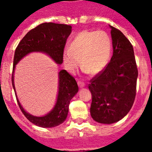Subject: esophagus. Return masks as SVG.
Wrapping results in <instances>:
<instances>
[{
  "instance_id": "esophagus-1",
  "label": "esophagus",
  "mask_w": 152,
  "mask_h": 152,
  "mask_svg": "<svg viewBox=\"0 0 152 152\" xmlns=\"http://www.w3.org/2000/svg\"><path fill=\"white\" fill-rule=\"evenodd\" d=\"M78 85H79V87H84L85 86V82H82V81H78Z\"/></svg>"
}]
</instances>
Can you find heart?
Here are the masks:
<instances>
[{
  "mask_svg": "<svg viewBox=\"0 0 152 152\" xmlns=\"http://www.w3.org/2000/svg\"><path fill=\"white\" fill-rule=\"evenodd\" d=\"M111 53V39L105 31L84 30L75 37L69 49L64 50L62 61L67 70L73 72L80 59L84 71L96 75L107 66Z\"/></svg>",
  "mask_w": 152,
  "mask_h": 152,
  "instance_id": "obj_1",
  "label": "heart"
}]
</instances>
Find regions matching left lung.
<instances>
[{
	"mask_svg": "<svg viewBox=\"0 0 152 152\" xmlns=\"http://www.w3.org/2000/svg\"><path fill=\"white\" fill-rule=\"evenodd\" d=\"M110 28L113 56L88 85L92 94V118L99 123L109 124L121 120L131 110L138 75L132 45L120 30L111 26Z\"/></svg>",
	"mask_w": 152,
	"mask_h": 152,
	"instance_id": "obj_1",
	"label": "left lung"
}]
</instances>
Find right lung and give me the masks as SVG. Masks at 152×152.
I'll use <instances>...</instances> for the list:
<instances>
[{"instance_id": "obj_1", "label": "right lung", "mask_w": 152, "mask_h": 152, "mask_svg": "<svg viewBox=\"0 0 152 152\" xmlns=\"http://www.w3.org/2000/svg\"><path fill=\"white\" fill-rule=\"evenodd\" d=\"M72 27L66 24L43 23L30 30L20 40L15 51L12 69V87L14 70L16 64L31 52L41 51L48 54L57 64L62 63V54L67 39L71 33ZM59 93L56 105L51 112L42 117H35L23 110L17 99L18 106L25 117L32 124L43 128L54 127L63 123L68 113L72 98L78 93L79 87L74 77L65 70L59 73ZM17 96V95H15Z\"/></svg>"}]
</instances>
